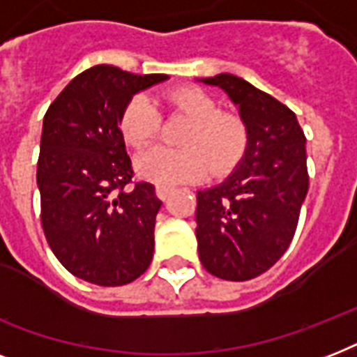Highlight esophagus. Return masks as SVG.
<instances>
[{"mask_svg": "<svg viewBox=\"0 0 357 357\" xmlns=\"http://www.w3.org/2000/svg\"><path fill=\"white\" fill-rule=\"evenodd\" d=\"M170 192H172V187H167V185H157L155 187V195L159 200H167Z\"/></svg>", "mask_w": 357, "mask_h": 357, "instance_id": "obj_1", "label": "esophagus"}]
</instances>
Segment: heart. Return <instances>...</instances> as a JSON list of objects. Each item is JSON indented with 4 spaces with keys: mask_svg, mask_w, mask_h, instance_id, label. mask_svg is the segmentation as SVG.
Returning a JSON list of instances; mask_svg holds the SVG:
<instances>
[{
    "mask_svg": "<svg viewBox=\"0 0 357 357\" xmlns=\"http://www.w3.org/2000/svg\"><path fill=\"white\" fill-rule=\"evenodd\" d=\"M168 103L192 120L181 140L185 148L153 146L140 153V178L157 185H178L204 178L209 168L213 174H224L237 165L248 142V129L241 116L220 111L217 100L196 86L176 89L168 94ZM159 128L161 113L150 96L139 94L123 109L120 129L135 148L148 144Z\"/></svg>",
    "mask_w": 357,
    "mask_h": 357,
    "instance_id": "obj_1",
    "label": "heart"
}]
</instances>
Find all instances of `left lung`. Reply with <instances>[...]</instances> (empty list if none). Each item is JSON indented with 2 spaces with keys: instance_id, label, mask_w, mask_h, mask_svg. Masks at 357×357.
<instances>
[{
  "instance_id": "8db88e82",
  "label": "left lung",
  "mask_w": 357,
  "mask_h": 357,
  "mask_svg": "<svg viewBox=\"0 0 357 357\" xmlns=\"http://www.w3.org/2000/svg\"><path fill=\"white\" fill-rule=\"evenodd\" d=\"M198 81L222 89L248 129L237 167L196 195L198 254L213 276L244 282L268 271L293 241L310 185L305 137L287 105L243 77Z\"/></svg>"
}]
</instances>
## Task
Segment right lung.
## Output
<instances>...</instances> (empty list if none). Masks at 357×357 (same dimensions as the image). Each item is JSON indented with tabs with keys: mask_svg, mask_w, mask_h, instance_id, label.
Returning <instances> with one entry per match:
<instances>
[{
	"mask_svg": "<svg viewBox=\"0 0 357 357\" xmlns=\"http://www.w3.org/2000/svg\"><path fill=\"white\" fill-rule=\"evenodd\" d=\"M167 79L98 64L70 81L44 116L36 167L42 228L64 268L94 285L131 283L153 257L162 202L151 183L129 187L120 119L135 94Z\"/></svg>",
	"mask_w": 357,
	"mask_h": 357,
	"instance_id": "obj_1",
	"label": "right lung"
}]
</instances>
